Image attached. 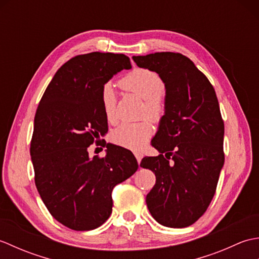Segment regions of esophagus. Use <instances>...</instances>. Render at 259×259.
<instances>
[{"label": "esophagus", "mask_w": 259, "mask_h": 259, "mask_svg": "<svg viewBox=\"0 0 259 259\" xmlns=\"http://www.w3.org/2000/svg\"><path fill=\"white\" fill-rule=\"evenodd\" d=\"M135 156H136V158H137V161H138V163L140 164V161H141V159H142V157H144V155H142L141 152H135Z\"/></svg>", "instance_id": "34e87169"}]
</instances>
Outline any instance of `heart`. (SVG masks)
Here are the masks:
<instances>
[{
    "instance_id": "heart-1",
    "label": "heart",
    "mask_w": 259,
    "mask_h": 259,
    "mask_svg": "<svg viewBox=\"0 0 259 259\" xmlns=\"http://www.w3.org/2000/svg\"><path fill=\"white\" fill-rule=\"evenodd\" d=\"M120 85L124 90L135 92L145 99L142 113L150 119L158 121L163 114V103L160 93L163 90V82L158 73L148 69H135L121 79ZM101 107L104 117L109 122L117 121V93L114 88L107 83L100 93ZM153 134L152 124L149 121L125 122L120 124L112 133L115 144L128 149H140Z\"/></svg>"
}]
</instances>
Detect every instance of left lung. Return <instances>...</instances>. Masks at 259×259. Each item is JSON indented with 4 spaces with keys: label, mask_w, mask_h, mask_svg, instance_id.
I'll return each instance as SVG.
<instances>
[{
    "label": "left lung",
    "mask_w": 259,
    "mask_h": 259,
    "mask_svg": "<svg viewBox=\"0 0 259 259\" xmlns=\"http://www.w3.org/2000/svg\"><path fill=\"white\" fill-rule=\"evenodd\" d=\"M133 59L139 68L160 75L166 89L164 113L151 140L159 155L140 163L156 175L146 198L148 209L163 226H190L207 210L225 161L216 92L183 54L156 52Z\"/></svg>",
    "instance_id": "8db88e82"
}]
</instances>
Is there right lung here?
<instances>
[{
    "label": "right lung",
    "instance_id": "add662e5",
    "mask_svg": "<svg viewBox=\"0 0 259 259\" xmlns=\"http://www.w3.org/2000/svg\"><path fill=\"white\" fill-rule=\"evenodd\" d=\"M123 69H131L124 54L74 57L57 71L36 109L30 148L36 189L52 216L73 230L101 226L112 211L113 188L138 169L122 147L108 144L103 158L88 152L108 131L102 88Z\"/></svg>",
    "mask_w": 259,
    "mask_h": 259
}]
</instances>
